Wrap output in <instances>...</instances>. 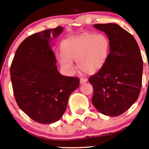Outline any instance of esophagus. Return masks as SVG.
<instances>
[{
	"label": "esophagus",
	"instance_id": "1",
	"mask_svg": "<svg viewBox=\"0 0 149 149\" xmlns=\"http://www.w3.org/2000/svg\"><path fill=\"white\" fill-rule=\"evenodd\" d=\"M87 81H88V79H87V78H83V77H82V78H80V83H86Z\"/></svg>",
	"mask_w": 149,
	"mask_h": 149
}]
</instances>
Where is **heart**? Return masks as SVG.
<instances>
[{"label": "heart", "instance_id": "b5f03b06", "mask_svg": "<svg viewBox=\"0 0 149 149\" xmlns=\"http://www.w3.org/2000/svg\"><path fill=\"white\" fill-rule=\"evenodd\" d=\"M110 42L103 33H83L70 37L61 43L62 54L58 61L63 69L71 72L73 64L71 59L76 60L80 71L94 73L105 64L109 57Z\"/></svg>", "mask_w": 149, "mask_h": 149}]
</instances>
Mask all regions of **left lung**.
Returning a JSON list of instances; mask_svg holds the SVG:
<instances>
[{"label": "left lung", "mask_w": 149, "mask_h": 149, "mask_svg": "<svg viewBox=\"0 0 149 149\" xmlns=\"http://www.w3.org/2000/svg\"><path fill=\"white\" fill-rule=\"evenodd\" d=\"M110 42L105 64L89 78L93 87L92 102L102 114L118 116L137 100L141 88L143 59L133 36L116 24H96Z\"/></svg>", "instance_id": "1"}]
</instances>
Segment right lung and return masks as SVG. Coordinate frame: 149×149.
Returning a JSON list of instances; mask_svg holds the SVG:
<instances>
[{"label": "right lung", "mask_w": 149, "mask_h": 149, "mask_svg": "<svg viewBox=\"0 0 149 149\" xmlns=\"http://www.w3.org/2000/svg\"><path fill=\"white\" fill-rule=\"evenodd\" d=\"M62 26L32 34L22 42L10 66L15 100L36 122L50 124L62 117L71 92L78 88V77L60 74L49 44Z\"/></svg>", "instance_id": "right-lung-1"}]
</instances>
